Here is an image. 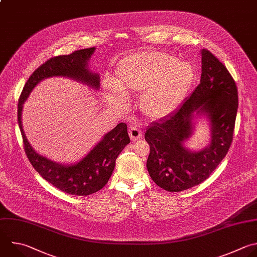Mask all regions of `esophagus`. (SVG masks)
<instances>
[{
	"mask_svg": "<svg viewBox=\"0 0 257 257\" xmlns=\"http://www.w3.org/2000/svg\"><path fill=\"white\" fill-rule=\"evenodd\" d=\"M129 136L131 140L136 141L142 137V131L137 126H131L129 129Z\"/></svg>",
	"mask_w": 257,
	"mask_h": 257,
	"instance_id": "esophagus-1",
	"label": "esophagus"
}]
</instances>
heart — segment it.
<instances>
[{"mask_svg": "<svg viewBox=\"0 0 257 257\" xmlns=\"http://www.w3.org/2000/svg\"><path fill=\"white\" fill-rule=\"evenodd\" d=\"M195 77L193 66L167 53L144 51L126 56L116 69L115 85L108 82L105 95L109 103L122 108L126 95L142 93L141 112L150 119L172 113L187 95Z\"/></svg>", "mask_w": 257, "mask_h": 257, "instance_id": "heart-1", "label": "heart"}]
</instances>
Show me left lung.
Listing matches in <instances>:
<instances>
[{
	"label": "left lung",
	"instance_id": "8db88e82",
	"mask_svg": "<svg viewBox=\"0 0 257 257\" xmlns=\"http://www.w3.org/2000/svg\"><path fill=\"white\" fill-rule=\"evenodd\" d=\"M201 81L172 115L146 129L150 146L146 162L152 181L168 192H182L200 185L226 156L233 140L238 109L236 83L226 66L209 50L202 49ZM204 114L209 120L210 144L198 152L183 142L192 135L193 118Z\"/></svg>",
	"mask_w": 257,
	"mask_h": 257
}]
</instances>
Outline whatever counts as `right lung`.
<instances>
[{
  "mask_svg": "<svg viewBox=\"0 0 257 257\" xmlns=\"http://www.w3.org/2000/svg\"><path fill=\"white\" fill-rule=\"evenodd\" d=\"M95 50V47L80 49L68 55L55 56L45 61L28 78L18 104L19 128L26 155L32 166L49 184L66 194L74 196L92 195L107 185L118 155L130 143L127 125L125 123L118 124L78 162L61 164L38 154L32 148L22 127V110L32 90L47 77H69L99 90L100 75L92 72L88 67V62Z\"/></svg>",
  "mask_w": 257,
  "mask_h": 257,
  "instance_id": "1",
  "label": "right lung"
}]
</instances>
